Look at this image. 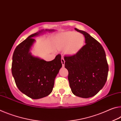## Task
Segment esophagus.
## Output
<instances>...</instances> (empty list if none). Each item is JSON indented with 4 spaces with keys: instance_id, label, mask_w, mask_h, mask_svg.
Wrapping results in <instances>:
<instances>
[{
    "instance_id": "obj_1",
    "label": "esophagus",
    "mask_w": 121,
    "mask_h": 121,
    "mask_svg": "<svg viewBox=\"0 0 121 121\" xmlns=\"http://www.w3.org/2000/svg\"><path fill=\"white\" fill-rule=\"evenodd\" d=\"M61 62H62V64L63 66H64V64H65V60L63 57H62V59H61Z\"/></svg>"
}]
</instances>
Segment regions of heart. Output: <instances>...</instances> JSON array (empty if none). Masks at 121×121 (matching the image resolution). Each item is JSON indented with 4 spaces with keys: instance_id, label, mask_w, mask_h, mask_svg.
I'll return each mask as SVG.
<instances>
[{
    "instance_id": "obj_1",
    "label": "heart",
    "mask_w": 121,
    "mask_h": 121,
    "mask_svg": "<svg viewBox=\"0 0 121 121\" xmlns=\"http://www.w3.org/2000/svg\"><path fill=\"white\" fill-rule=\"evenodd\" d=\"M85 37L75 31H66L58 35L56 38L57 48L59 50L66 49L69 54H74L84 44Z\"/></svg>"
}]
</instances>
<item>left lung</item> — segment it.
Here are the masks:
<instances>
[{
  "instance_id": "left-lung-1",
  "label": "left lung",
  "mask_w": 121,
  "mask_h": 121,
  "mask_svg": "<svg viewBox=\"0 0 121 121\" xmlns=\"http://www.w3.org/2000/svg\"><path fill=\"white\" fill-rule=\"evenodd\" d=\"M75 30L84 35L86 44L76 54L64 57L65 68L69 71L73 94L88 98L95 95L105 85L108 65L101 44L86 31Z\"/></svg>"
}]
</instances>
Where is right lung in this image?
Returning <instances> with one entry per match:
<instances>
[{
	"mask_svg": "<svg viewBox=\"0 0 121 121\" xmlns=\"http://www.w3.org/2000/svg\"><path fill=\"white\" fill-rule=\"evenodd\" d=\"M45 29L30 35L16 47L12 64V73L16 85L23 94L33 99L49 95L52 91L55 79L62 68L60 55L47 62L31 55L30 49L35 39Z\"/></svg>",
	"mask_w": 121,
	"mask_h": 121,
	"instance_id": "1",
	"label": "right lung"
}]
</instances>
